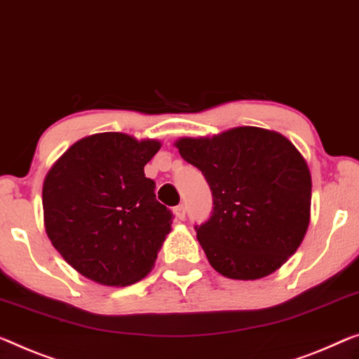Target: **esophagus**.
<instances>
[{
    "mask_svg": "<svg viewBox=\"0 0 359 359\" xmlns=\"http://www.w3.org/2000/svg\"><path fill=\"white\" fill-rule=\"evenodd\" d=\"M175 215H176V218L183 222V219L186 218V207H184V203H180V205L175 208Z\"/></svg>",
    "mask_w": 359,
    "mask_h": 359,
    "instance_id": "esophagus-1",
    "label": "esophagus"
}]
</instances>
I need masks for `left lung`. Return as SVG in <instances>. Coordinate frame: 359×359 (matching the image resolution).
Returning <instances> with one entry per match:
<instances>
[{
  "instance_id": "left-lung-1",
  "label": "left lung",
  "mask_w": 359,
  "mask_h": 359,
  "mask_svg": "<svg viewBox=\"0 0 359 359\" xmlns=\"http://www.w3.org/2000/svg\"><path fill=\"white\" fill-rule=\"evenodd\" d=\"M176 147L210 186L213 210L196 231L212 266L241 280L283 266L310 224L311 175L297 147L257 126L181 137Z\"/></svg>"
}]
</instances>
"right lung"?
<instances>
[{"instance_id":"obj_1","label":"right lung","mask_w":359,"mask_h":359,"mask_svg":"<svg viewBox=\"0 0 359 359\" xmlns=\"http://www.w3.org/2000/svg\"><path fill=\"white\" fill-rule=\"evenodd\" d=\"M161 142L125 133L76 141L43 183L46 234L65 262L102 285H130L156 263L173 215L144 165Z\"/></svg>"}]
</instances>
